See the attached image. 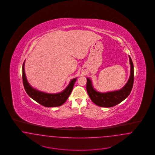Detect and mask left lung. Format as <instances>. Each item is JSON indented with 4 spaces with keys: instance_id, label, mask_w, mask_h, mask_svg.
Listing matches in <instances>:
<instances>
[{
    "instance_id": "8db88e82",
    "label": "left lung",
    "mask_w": 155,
    "mask_h": 155,
    "mask_svg": "<svg viewBox=\"0 0 155 155\" xmlns=\"http://www.w3.org/2000/svg\"><path fill=\"white\" fill-rule=\"evenodd\" d=\"M131 66L130 76L128 81L123 88L112 92L101 93L94 88L91 80L87 78V91L91 101L96 105L103 107H110L121 103L130 95L133 88L134 74L132 60L129 56Z\"/></svg>"
}]
</instances>
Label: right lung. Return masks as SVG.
<instances>
[{
	"label": "right lung",
	"mask_w": 155,
	"mask_h": 155,
	"mask_svg": "<svg viewBox=\"0 0 155 155\" xmlns=\"http://www.w3.org/2000/svg\"><path fill=\"white\" fill-rule=\"evenodd\" d=\"M24 63L25 61L22 65V81L24 89L29 96L38 103L48 107L60 106L66 101L71 93L74 84L77 80L76 78L70 81L66 88L61 92L58 94H48L33 88L29 84L25 74Z\"/></svg>",
	"instance_id": "add662e5"
}]
</instances>
